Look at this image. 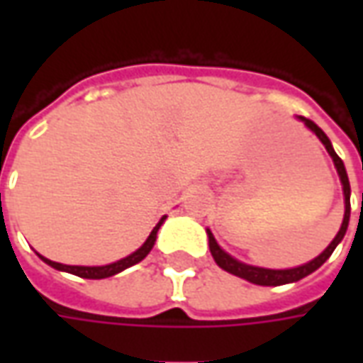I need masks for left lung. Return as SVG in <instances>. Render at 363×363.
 I'll return each instance as SVG.
<instances>
[{"label": "left lung", "mask_w": 363, "mask_h": 363, "mask_svg": "<svg viewBox=\"0 0 363 363\" xmlns=\"http://www.w3.org/2000/svg\"><path fill=\"white\" fill-rule=\"evenodd\" d=\"M299 120H303L305 126L309 128L311 132H315V135H317L320 142H323V145L327 147L328 155H330L333 161H335V167H336V171H338V177H340V182H342V190H344V204H346L344 221H342V225H340V231H338L335 239H333V243L328 245L327 249L320 252L317 259H313L311 262H307V264H303V267L289 268V270H270V268L249 267V264L239 262V260H235L233 257H229L228 252L223 251L220 245L216 243L212 231L208 229L210 252H212L213 260L218 262V267L223 268L225 272L235 274V276H239V278H245V280L252 281V284H259V286H281V284H291V281L301 280V278H305V276H309L311 272H315V270H317L320 264H325V260L333 255V251L336 249V245L342 241L344 233H346V229H348V221H350V182H348V174H346V169H344L342 159L336 155L335 150H333V145H330V140L327 138V134H325V132H323L315 122L303 118V116H299Z\"/></svg>", "instance_id": "8db88e82"}]
</instances>
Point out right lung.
<instances>
[{
  "label": "right lung",
  "mask_w": 363,
  "mask_h": 363,
  "mask_svg": "<svg viewBox=\"0 0 363 363\" xmlns=\"http://www.w3.org/2000/svg\"><path fill=\"white\" fill-rule=\"evenodd\" d=\"M165 220V218H163ZM163 220L159 221L157 225L153 228V231L150 233L147 237V241L138 249L135 252H132L130 257L126 259L118 260V262H112V264H106V267H67V264H60V262H54V260H48L40 257V259L46 262V264H50L52 268H56V270H64V272H69V274H75V276H79V278H89V280H103V278H108V276H114V274L122 272V270H126V268L134 267L138 264L140 260H143L150 251L153 249V245H155V239H157V231L161 228V223Z\"/></svg>",
  "instance_id": "1"
}]
</instances>
